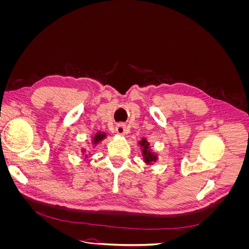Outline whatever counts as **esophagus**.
Returning <instances> with one entry per match:
<instances>
[{
	"instance_id": "esophagus-1",
	"label": "esophagus",
	"mask_w": 249,
	"mask_h": 249,
	"mask_svg": "<svg viewBox=\"0 0 249 249\" xmlns=\"http://www.w3.org/2000/svg\"><path fill=\"white\" fill-rule=\"evenodd\" d=\"M116 132L119 135H125L126 134V126L124 124H118L116 125Z\"/></svg>"
}]
</instances>
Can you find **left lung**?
I'll use <instances>...</instances> for the list:
<instances>
[{"instance_id":"8db88e82","label":"left lung","mask_w":249,"mask_h":249,"mask_svg":"<svg viewBox=\"0 0 249 249\" xmlns=\"http://www.w3.org/2000/svg\"><path fill=\"white\" fill-rule=\"evenodd\" d=\"M139 143H140L141 148H142V154H143V157H144V161L147 164H150L152 162H156L157 156L149 150V143L146 141V139H142Z\"/></svg>"}]
</instances>
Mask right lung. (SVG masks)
Here are the masks:
<instances>
[{
  "mask_svg": "<svg viewBox=\"0 0 249 249\" xmlns=\"http://www.w3.org/2000/svg\"><path fill=\"white\" fill-rule=\"evenodd\" d=\"M105 137H106V134L105 133H97V134H95L94 135V137H93V144H97V143H99L100 141H102Z\"/></svg>",
  "mask_w": 249,
  "mask_h": 249,
  "instance_id": "1",
  "label": "right lung"
}]
</instances>
